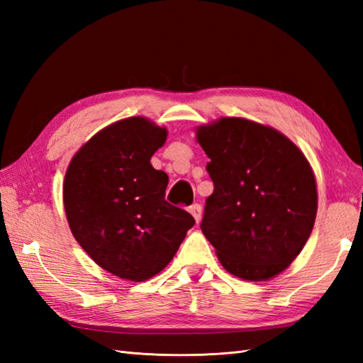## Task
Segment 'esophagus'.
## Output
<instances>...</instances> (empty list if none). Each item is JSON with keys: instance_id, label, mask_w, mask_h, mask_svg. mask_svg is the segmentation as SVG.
I'll list each match as a JSON object with an SVG mask.
<instances>
[{"instance_id": "1", "label": "esophagus", "mask_w": 363, "mask_h": 363, "mask_svg": "<svg viewBox=\"0 0 363 363\" xmlns=\"http://www.w3.org/2000/svg\"><path fill=\"white\" fill-rule=\"evenodd\" d=\"M189 212L194 215V218L196 220V223L201 220V213H203V209H201V206H199L198 203H195V204H191L190 207H189Z\"/></svg>"}]
</instances>
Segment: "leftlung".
Returning <instances> with one entry per match:
<instances>
[{
	"mask_svg": "<svg viewBox=\"0 0 363 363\" xmlns=\"http://www.w3.org/2000/svg\"><path fill=\"white\" fill-rule=\"evenodd\" d=\"M213 194L201 230L230 274L265 281L287 268L309 238L317 184L287 137L245 118L198 128Z\"/></svg>",
	"mask_w": 363,
	"mask_h": 363,
	"instance_id": "1",
	"label": "left lung"
}]
</instances>
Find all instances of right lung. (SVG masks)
I'll use <instances>...</instances> for the list:
<instances>
[{
  "label": "right lung",
  "mask_w": 363,
  "mask_h": 363,
  "mask_svg": "<svg viewBox=\"0 0 363 363\" xmlns=\"http://www.w3.org/2000/svg\"><path fill=\"white\" fill-rule=\"evenodd\" d=\"M167 129L133 117L99 130L74 154L64 181V206L76 240L121 279L146 281L173 259L189 212L165 201L168 176L150 159Z\"/></svg>",
  "instance_id": "1"
}]
</instances>
